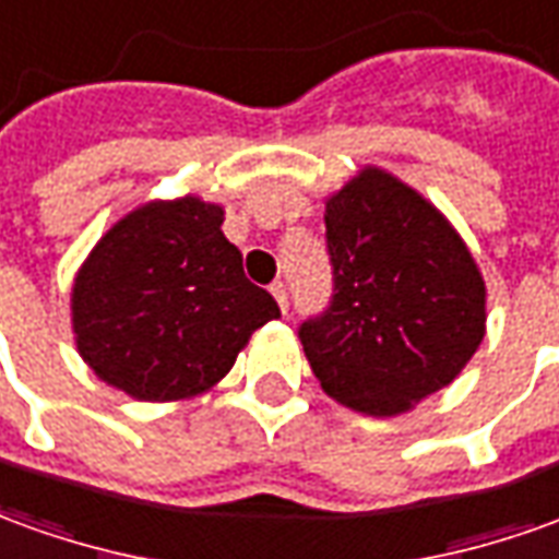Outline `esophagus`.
<instances>
[{"label": "esophagus", "mask_w": 559, "mask_h": 559, "mask_svg": "<svg viewBox=\"0 0 559 559\" xmlns=\"http://www.w3.org/2000/svg\"><path fill=\"white\" fill-rule=\"evenodd\" d=\"M271 295H273V298H276V304H280V310L286 313V310H288V292H286V286H283V283H273Z\"/></svg>", "instance_id": "1"}]
</instances>
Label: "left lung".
<instances>
[{
	"label": "left lung",
	"instance_id": "8db88e82",
	"mask_svg": "<svg viewBox=\"0 0 559 559\" xmlns=\"http://www.w3.org/2000/svg\"><path fill=\"white\" fill-rule=\"evenodd\" d=\"M334 295L298 331L334 402L395 417L444 390L484 341L487 286L463 237L380 167L325 200Z\"/></svg>",
	"mask_w": 559,
	"mask_h": 559
}]
</instances>
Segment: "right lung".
Returning <instances> with one entry per match:
<instances>
[{
    "label": "right lung",
    "mask_w": 559,
    "mask_h": 559,
    "mask_svg": "<svg viewBox=\"0 0 559 559\" xmlns=\"http://www.w3.org/2000/svg\"><path fill=\"white\" fill-rule=\"evenodd\" d=\"M222 222L218 203L185 194L142 203L99 237L72 283L75 346L99 380L140 402L194 399L280 317Z\"/></svg>",
    "instance_id": "obj_1"
}]
</instances>
